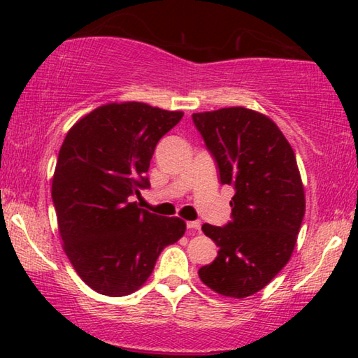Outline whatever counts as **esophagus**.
<instances>
[{
	"mask_svg": "<svg viewBox=\"0 0 358 358\" xmlns=\"http://www.w3.org/2000/svg\"><path fill=\"white\" fill-rule=\"evenodd\" d=\"M186 227L189 230H201V222H199V221H187Z\"/></svg>",
	"mask_w": 358,
	"mask_h": 358,
	"instance_id": "obj_1",
	"label": "esophagus"
}]
</instances>
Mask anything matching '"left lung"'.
<instances>
[{"label": "left lung", "instance_id": "1", "mask_svg": "<svg viewBox=\"0 0 358 358\" xmlns=\"http://www.w3.org/2000/svg\"><path fill=\"white\" fill-rule=\"evenodd\" d=\"M192 121L221 185L235 191L232 221L202 226L220 251L199 276L217 294L245 299L280 273L296 243L305 191L294 150L273 121L245 107L192 113Z\"/></svg>", "mask_w": 358, "mask_h": 358}]
</instances>
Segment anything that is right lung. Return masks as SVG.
I'll use <instances>...</instances> for the list:
<instances>
[{
    "mask_svg": "<svg viewBox=\"0 0 358 358\" xmlns=\"http://www.w3.org/2000/svg\"><path fill=\"white\" fill-rule=\"evenodd\" d=\"M181 118L183 112L143 102H113L78 120L59 148L52 181L59 235L78 276L96 292H134L161 251L183 237V220L131 202L150 187L156 145Z\"/></svg>",
    "mask_w": 358,
    "mask_h": 358,
    "instance_id": "add662e5",
    "label": "right lung"
}]
</instances>
